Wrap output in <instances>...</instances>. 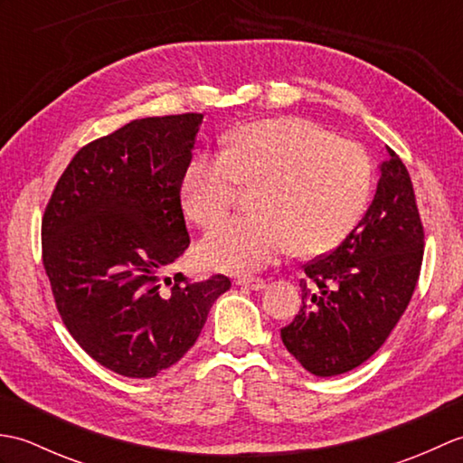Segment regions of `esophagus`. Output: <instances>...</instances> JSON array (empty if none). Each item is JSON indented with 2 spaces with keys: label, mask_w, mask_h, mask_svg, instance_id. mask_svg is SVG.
I'll list each match as a JSON object with an SVG mask.
<instances>
[{
  "label": "esophagus",
  "mask_w": 463,
  "mask_h": 463,
  "mask_svg": "<svg viewBox=\"0 0 463 463\" xmlns=\"http://www.w3.org/2000/svg\"><path fill=\"white\" fill-rule=\"evenodd\" d=\"M237 284L242 288H249V290H264V288H267V282H264L262 279H242V280H237Z\"/></svg>",
  "instance_id": "esophagus-1"
}]
</instances>
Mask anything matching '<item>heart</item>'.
<instances>
[{"label":"heart","instance_id":"heart-1","mask_svg":"<svg viewBox=\"0 0 463 463\" xmlns=\"http://www.w3.org/2000/svg\"><path fill=\"white\" fill-rule=\"evenodd\" d=\"M222 153H201L181 186L184 213L199 226L219 222L241 186H259L254 216L229 219L199 244L213 270L260 272L290 252L314 254L338 244L366 209L373 166L356 141L302 117L254 121L224 137Z\"/></svg>","mask_w":463,"mask_h":463}]
</instances>
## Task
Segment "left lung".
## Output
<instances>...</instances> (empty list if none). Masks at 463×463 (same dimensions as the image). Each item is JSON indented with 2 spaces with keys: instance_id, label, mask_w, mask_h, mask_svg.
I'll use <instances>...</instances> for the list:
<instances>
[{
  "instance_id": "1",
  "label": "left lung",
  "mask_w": 463,
  "mask_h": 463,
  "mask_svg": "<svg viewBox=\"0 0 463 463\" xmlns=\"http://www.w3.org/2000/svg\"><path fill=\"white\" fill-rule=\"evenodd\" d=\"M388 153L368 211L336 250L304 267L302 307L280 330L284 346L314 376H338L366 362L416 288L424 229L406 165Z\"/></svg>"
}]
</instances>
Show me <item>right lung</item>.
Listing matches in <instances>:
<instances>
[{
	"instance_id": "obj_1",
	"label": "right lung",
	"mask_w": 463,
	"mask_h": 463,
	"mask_svg": "<svg viewBox=\"0 0 463 463\" xmlns=\"http://www.w3.org/2000/svg\"><path fill=\"white\" fill-rule=\"evenodd\" d=\"M201 123V113L145 117L85 145L43 214V267L69 334L127 378L179 362L231 288L222 274H165L191 242L181 184Z\"/></svg>"
}]
</instances>
